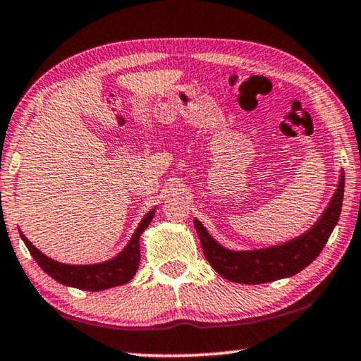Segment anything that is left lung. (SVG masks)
Returning a JSON list of instances; mask_svg holds the SVG:
<instances>
[{"label": "left lung", "mask_w": 361, "mask_h": 361, "mask_svg": "<svg viewBox=\"0 0 361 361\" xmlns=\"http://www.w3.org/2000/svg\"><path fill=\"white\" fill-rule=\"evenodd\" d=\"M342 197H344V172L341 173L339 185L331 197V202L323 212L319 221L296 239L269 248L232 252L219 245L199 219H194V226L207 261L219 276L231 282L247 285L274 282V280L291 277L301 272L320 255L334 226L338 224Z\"/></svg>", "instance_id": "1"}]
</instances>
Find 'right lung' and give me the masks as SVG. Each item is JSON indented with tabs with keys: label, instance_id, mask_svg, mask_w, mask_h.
Wrapping results in <instances>:
<instances>
[{
	"label": "right lung",
	"instance_id": "right-lung-1",
	"mask_svg": "<svg viewBox=\"0 0 361 361\" xmlns=\"http://www.w3.org/2000/svg\"><path fill=\"white\" fill-rule=\"evenodd\" d=\"M156 209L146 213L142 223L138 224L137 231L133 232L132 239L127 243V247L122 252L114 256L113 259H108L100 264H87V266H75V264H63V262L54 261L41 253L32 242L20 232V237L25 243L30 255L33 256L35 261L38 262L39 267L47 276H51L59 283L73 286L79 290L89 291H102L113 286L124 285L132 280L135 276L138 262H140V235L148 228L152 216H154Z\"/></svg>",
	"mask_w": 361,
	"mask_h": 361
}]
</instances>
